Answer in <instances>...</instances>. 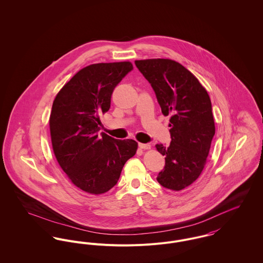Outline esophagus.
I'll use <instances>...</instances> for the list:
<instances>
[{"label":"esophagus","mask_w":263,"mask_h":263,"mask_svg":"<svg viewBox=\"0 0 263 263\" xmlns=\"http://www.w3.org/2000/svg\"><path fill=\"white\" fill-rule=\"evenodd\" d=\"M139 146L141 149H149L151 148V144H148V143H139Z\"/></svg>","instance_id":"esophagus-1"}]
</instances>
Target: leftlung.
<instances>
[{
    "label": "left lung",
    "instance_id": "8db88e82",
    "mask_svg": "<svg viewBox=\"0 0 263 263\" xmlns=\"http://www.w3.org/2000/svg\"><path fill=\"white\" fill-rule=\"evenodd\" d=\"M154 88L163 116H170V146L157 144L165 157L159 184L172 191L190 186L202 173L215 134L211 102L206 89L190 70L170 59L136 61Z\"/></svg>",
    "mask_w": 263,
    "mask_h": 263
}]
</instances>
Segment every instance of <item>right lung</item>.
Returning <instances> with one entry per match:
<instances>
[{"label":"right lung","mask_w":263,"mask_h":263,"mask_svg":"<svg viewBox=\"0 0 263 263\" xmlns=\"http://www.w3.org/2000/svg\"><path fill=\"white\" fill-rule=\"evenodd\" d=\"M133 69L130 62L89 65L53 100L49 122L53 154L70 181L86 193L108 192L137 153L136 140L99 134L100 117L109 109L114 89Z\"/></svg>","instance_id":"1"}]
</instances>
